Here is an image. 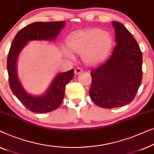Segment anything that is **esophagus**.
<instances>
[{"label":"esophagus","mask_w":154,"mask_h":154,"mask_svg":"<svg viewBox=\"0 0 154 154\" xmlns=\"http://www.w3.org/2000/svg\"><path fill=\"white\" fill-rule=\"evenodd\" d=\"M83 69H81V68H79V67H78V68L75 69V70H74V73H75V75H79V73H82V72H83Z\"/></svg>","instance_id":"1"}]
</instances>
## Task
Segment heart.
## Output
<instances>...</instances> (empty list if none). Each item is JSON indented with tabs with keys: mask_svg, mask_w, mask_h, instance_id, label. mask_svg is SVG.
<instances>
[{
	"mask_svg": "<svg viewBox=\"0 0 154 154\" xmlns=\"http://www.w3.org/2000/svg\"><path fill=\"white\" fill-rule=\"evenodd\" d=\"M66 44L69 50L64 49V52L68 57H74L71 51L81 54L85 64L95 66L108 57L112 48L113 40L106 31L100 29H88L69 35Z\"/></svg>",
	"mask_w": 154,
	"mask_h": 154,
	"instance_id": "b5f03b06",
	"label": "heart"
}]
</instances>
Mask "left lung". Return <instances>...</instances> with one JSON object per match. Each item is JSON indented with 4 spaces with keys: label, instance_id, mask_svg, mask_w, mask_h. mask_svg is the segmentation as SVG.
<instances>
[{
    "label": "left lung",
    "instance_id": "left-lung-1",
    "mask_svg": "<svg viewBox=\"0 0 154 154\" xmlns=\"http://www.w3.org/2000/svg\"><path fill=\"white\" fill-rule=\"evenodd\" d=\"M117 44L106 62L91 69L89 94L94 104L111 109L129 104L135 97L142 79V54L131 33L112 22Z\"/></svg>",
    "mask_w": 154,
    "mask_h": 154
}]
</instances>
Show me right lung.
Instances as JSON below:
<instances>
[{
    "instance_id": "right-lung-1",
    "label": "right lung",
    "mask_w": 154,
    "mask_h": 154,
    "mask_svg": "<svg viewBox=\"0 0 154 154\" xmlns=\"http://www.w3.org/2000/svg\"><path fill=\"white\" fill-rule=\"evenodd\" d=\"M65 26L64 21L34 22L27 25L17 33L8 52L7 69L10 89L17 98L29 110L35 113H48L55 110L64 97L66 85L73 78V69L60 73L54 78L43 95L32 96L25 91L17 74V60L21 50L31 41H52Z\"/></svg>"
}]
</instances>
